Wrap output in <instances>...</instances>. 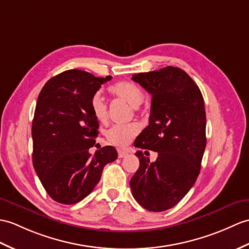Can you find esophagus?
<instances>
[{
	"instance_id": "esophagus-1",
	"label": "esophagus",
	"mask_w": 249,
	"mask_h": 249,
	"mask_svg": "<svg viewBox=\"0 0 249 249\" xmlns=\"http://www.w3.org/2000/svg\"><path fill=\"white\" fill-rule=\"evenodd\" d=\"M128 155V152L127 151H124V149H118V156L119 158H124L125 156Z\"/></svg>"
}]
</instances>
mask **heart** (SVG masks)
<instances>
[{"label": "heart", "mask_w": 249, "mask_h": 249, "mask_svg": "<svg viewBox=\"0 0 249 249\" xmlns=\"http://www.w3.org/2000/svg\"><path fill=\"white\" fill-rule=\"evenodd\" d=\"M109 93L113 97L118 98L134 107L135 110H138L139 105H141L144 101V92L138 85L131 82H119L113 84L108 88ZM90 109L93 113L94 118L101 123H105L107 121V106L104 102L100 93H96L91 98ZM139 134V126L135 123L128 125H114L107 131V139L114 145L125 146L132 139Z\"/></svg>", "instance_id": "obj_1"}]
</instances>
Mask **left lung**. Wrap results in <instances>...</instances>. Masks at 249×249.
I'll return each instance as SVG.
<instances>
[{
    "instance_id": "left-lung-1",
    "label": "left lung",
    "mask_w": 249,
    "mask_h": 249,
    "mask_svg": "<svg viewBox=\"0 0 249 249\" xmlns=\"http://www.w3.org/2000/svg\"><path fill=\"white\" fill-rule=\"evenodd\" d=\"M132 80L152 94L149 124L134 145L158 153L151 162L141 151L130 179L135 199L144 209H171L193 187L206 147V111L198 86L183 70L165 67L134 74Z\"/></svg>"
}]
</instances>
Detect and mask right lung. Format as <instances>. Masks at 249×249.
Wrapping results in <instances>:
<instances>
[{
	"label": "right lung",
	"mask_w": 249,
	"mask_h": 249,
	"mask_svg": "<svg viewBox=\"0 0 249 249\" xmlns=\"http://www.w3.org/2000/svg\"><path fill=\"white\" fill-rule=\"evenodd\" d=\"M111 78L68 70L48 80L38 96L32 126L33 164L57 203L83 200L100 181L104 166L118 158L113 146L89 153L98 134L91 98Z\"/></svg>",
	"instance_id": "right-lung-1"
}]
</instances>
